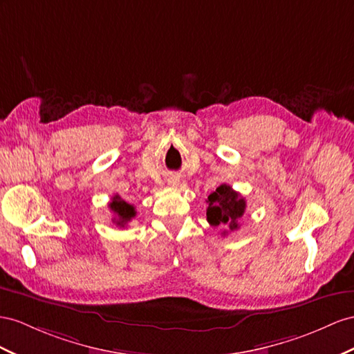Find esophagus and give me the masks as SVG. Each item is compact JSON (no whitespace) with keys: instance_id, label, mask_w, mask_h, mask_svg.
<instances>
[{"instance_id":"1","label":"esophagus","mask_w":354,"mask_h":354,"mask_svg":"<svg viewBox=\"0 0 354 354\" xmlns=\"http://www.w3.org/2000/svg\"><path fill=\"white\" fill-rule=\"evenodd\" d=\"M176 183H178L176 178H171V179H170V184H171V185H176Z\"/></svg>"}]
</instances>
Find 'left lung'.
<instances>
[{"label": "left lung", "instance_id": "1", "mask_svg": "<svg viewBox=\"0 0 354 354\" xmlns=\"http://www.w3.org/2000/svg\"><path fill=\"white\" fill-rule=\"evenodd\" d=\"M206 203V220L211 225H227L230 232L239 229L238 220L245 212L247 202L230 185L221 184L207 196Z\"/></svg>", "mask_w": 354, "mask_h": 354}]
</instances>
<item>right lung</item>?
Returning a JSON list of instances; mask_svg holds the SVG:
<instances>
[{"instance_id":"1","label":"right lung","mask_w":354,"mask_h":354,"mask_svg":"<svg viewBox=\"0 0 354 354\" xmlns=\"http://www.w3.org/2000/svg\"><path fill=\"white\" fill-rule=\"evenodd\" d=\"M109 207H111V211L115 214V218H113L115 224L120 225V227H125V224L136 216L134 206L122 201L118 194L112 197L111 203H109Z\"/></svg>"}]
</instances>
